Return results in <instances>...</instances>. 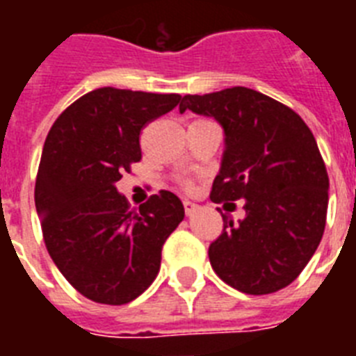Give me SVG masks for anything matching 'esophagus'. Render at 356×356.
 Listing matches in <instances>:
<instances>
[{"label": "esophagus", "mask_w": 356, "mask_h": 356, "mask_svg": "<svg viewBox=\"0 0 356 356\" xmlns=\"http://www.w3.org/2000/svg\"><path fill=\"white\" fill-rule=\"evenodd\" d=\"M183 207H184V212H186V216H192L197 209H200V205L197 203H192V201L184 200L183 201Z\"/></svg>", "instance_id": "obj_1"}]
</instances>
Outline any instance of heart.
<instances>
[{
	"instance_id": "obj_1",
	"label": "heart",
	"mask_w": 356,
	"mask_h": 356,
	"mask_svg": "<svg viewBox=\"0 0 356 356\" xmlns=\"http://www.w3.org/2000/svg\"><path fill=\"white\" fill-rule=\"evenodd\" d=\"M181 184H183L184 188H192V186H194V183H192V179H181Z\"/></svg>"
}]
</instances>
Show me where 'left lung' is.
Returning <instances> with one entry per match:
<instances>
[{"label": "left lung", "instance_id": "obj_1", "mask_svg": "<svg viewBox=\"0 0 356 356\" xmlns=\"http://www.w3.org/2000/svg\"><path fill=\"white\" fill-rule=\"evenodd\" d=\"M212 116L225 131L214 203L243 200L245 218L222 214L209 245L212 270L229 286L264 296L288 286L325 231L329 175L316 138L298 113L245 86L184 96L179 111Z\"/></svg>", "mask_w": 356, "mask_h": 356}]
</instances>
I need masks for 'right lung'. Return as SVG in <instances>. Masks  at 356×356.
<instances>
[{
	"mask_svg": "<svg viewBox=\"0 0 356 356\" xmlns=\"http://www.w3.org/2000/svg\"><path fill=\"white\" fill-rule=\"evenodd\" d=\"M179 102V94L103 86L72 103L47 133L35 184L42 236L58 271L90 301L125 305L147 290L162 245L183 222L172 192L133 211L114 186L142 159V129Z\"/></svg>",
	"mask_w": 356,
	"mask_h": 356,
	"instance_id": "1",
	"label": "right lung"
}]
</instances>
